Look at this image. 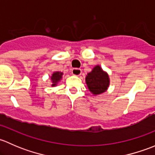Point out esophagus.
I'll return each mask as SVG.
<instances>
[{
  "label": "esophagus",
  "instance_id": "1",
  "mask_svg": "<svg viewBox=\"0 0 155 155\" xmlns=\"http://www.w3.org/2000/svg\"><path fill=\"white\" fill-rule=\"evenodd\" d=\"M81 73H82V70H81V69L73 68V70H72V74H73V76H80Z\"/></svg>",
  "mask_w": 155,
  "mask_h": 155
}]
</instances>
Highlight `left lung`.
<instances>
[{
    "label": "left lung",
    "instance_id": "1",
    "mask_svg": "<svg viewBox=\"0 0 155 155\" xmlns=\"http://www.w3.org/2000/svg\"><path fill=\"white\" fill-rule=\"evenodd\" d=\"M88 90L94 95H99L107 91L109 85V75L100 65H97L85 77Z\"/></svg>",
    "mask_w": 155,
    "mask_h": 155
}]
</instances>
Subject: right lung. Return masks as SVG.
<instances>
[{
	"label": "right lung",
	"mask_w": 155,
	"mask_h": 155,
	"mask_svg": "<svg viewBox=\"0 0 155 155\" xmlns=\"http://www.w3.org/2000/svg\"><path fill=\"white\" fill-rule=\"evenodd\" d=\"M62 76H63V73L59 71L54 72V73L51 74V86L54 87L56 86L58 84V82H60L62 79Z\"/></svg>",
	"instance_id": "obj_1"
}]
</instances>
